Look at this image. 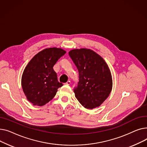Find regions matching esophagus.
I'll list each match as a JSON object with an SVG mask.
<instances>
[{"label": "esophagus", "instance_id": "esophagus-1", "mask_svg": "<svg viewBox=\"0 0 147 147\" xmlns=\"http://www.w3.org/2000/svg\"><path fill=\"white\" fill-rule=\"evenodd\" d=\"M65 84H66V85H69V84H71V82L70 81H68L67 83H65Z\"/></svg>", "mask_w": 147, "mask_h": 147}]
</instances>
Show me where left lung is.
I'll use <instances>...</instances> for the list:
<instances>
[{"mask_svg": "<svg viewBox=\"0 0 147 147\" xmlns=\"http://www.w3.org/2000/svg\"><path fill=\"white\" fill-rule=\"evenodd\" d=\"M79 74L75 96L86 109L101 105L109 97L113 87L110 69L106 62L94 51L75 49L68 52Z\"/></svg>", "mask_w": 147, "mask_h": 147, "instance_id": "8db88e82", "label": "left lung"}]
</instances>
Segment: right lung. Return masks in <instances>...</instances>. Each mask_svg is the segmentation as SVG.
Segmentation results:
<instances>
[{
	"instance_id": "add662e5",
	"label": "right lung",
	"mask_w": 147,
	"mask_h": 147,
	"mask_svg": "<svg viewBox=\"0 0 147 147\" xmlns=\"http://www.w3.org/2000/svg\"><path fill=\"white\" fill-rule=\"evenodd\" d=\"M66 53L61 48H46L30 61L23 71L21 86L28 101L34 105L43 106L55 96L63 85L58 81L53 67Z\"/></svg>"
}]
</instances>
